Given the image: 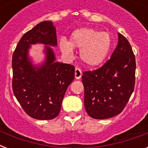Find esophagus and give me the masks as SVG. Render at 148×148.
Segmentation results:
<instances>
[{"mask_svg": "<svg viewBox=\"0 0 148 148\" xmlns=\"http://www.w3.org/2000/svg\"><path fill=\"white\" fill-rule=\"evenodd\" d=\"M74 75H75V78L76 79H80L82 76V71L80 68L76 67L75 68V71H74Z\"/></svg>", "mask_w": 148, "mask_h": 148, "instance_id": "1", "label": "esophagus"}]
</instances>
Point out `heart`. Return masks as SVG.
<instances>
[{"instance_id": "b5f03b06", "label": "heart", "mask_w": 148, "mask_h": 148, "mask_svg": "<svg viewBox=\"0 0 148 148\" xmlns=\"http://www.w3.org/2000/svg\"><path fill=\"white\" fill-rule=\"evenodd\" d=\"M113 40L108 32H101L92 27H80L70 34L69 40L60 38L58 47L67 58L74 55V49H79V56L84 64L96 67L103 62L110 52Z\"/></svg>"}]
</instances>
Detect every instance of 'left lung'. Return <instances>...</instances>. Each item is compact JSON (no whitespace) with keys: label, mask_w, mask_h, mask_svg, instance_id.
I'll use <instances>...</instances> for the list:
<instances>
[{"label":"left lung","mask_w":148,"mask_h":148,"mask_svg":"<svg viewBox=\"0 0 148 148\" xmlns=\"http://www.w3.org/2000/svg\"><path fill=\"white\" fill-rule=\"evenodd\" d=\"M136 63L131 45L118 33L117 46L104 64L82 75L84 107L95 119H108L119 114L133 93Z\"/></svg>","instance_id":"left-lung-1"}]
</instances>
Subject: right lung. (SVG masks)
I'll return each instance as SVG.
<instances>
[{"label": "right lung", "instance_id": "1", "mask_svg": "<svg viewBox=\"0 0 148 148\" xmlns=\"http://www.w3.org/2000/svg\"><path fill=\"white\" fill-rule=\"evenodd\" d=\"M45 45V59L34 64L31 45ZM56 27L45 21L22 36L12 57L13 91L24 111L34 119L51 120L59 114L63 98L74 78V67L56 61Z\"/></svg>", "mask_w": 148, "mask_h": 148}]
</instances>
